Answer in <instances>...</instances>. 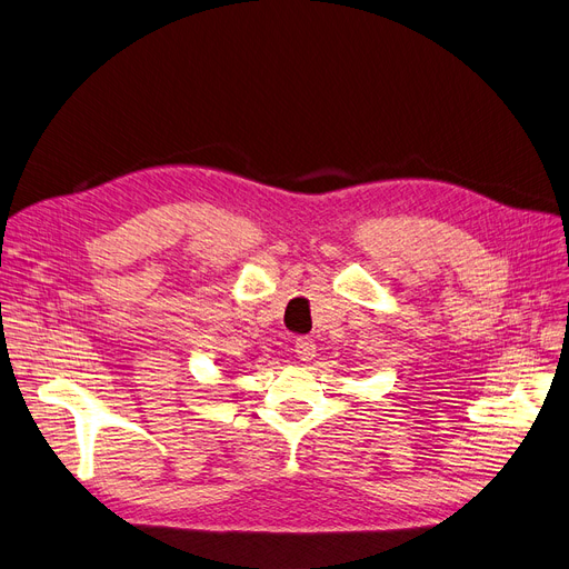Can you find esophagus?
Masks as SVG:
<instances>
[{"instance_id":"1","label":"esophagus","mask_w":569,"mask_h":569,"mask_svg":"<svg viewBox=\"0 0 569 569\" xmlns=\"http://www.w3.org/2000/svg\"><path fill=\"white\" fill-rule=\"evenodd\" d=\"M295 352L297 357H300L302 362H311L316 357V341L309 339V337H300L295 341Z\"/></svg>"}]
</instances>
